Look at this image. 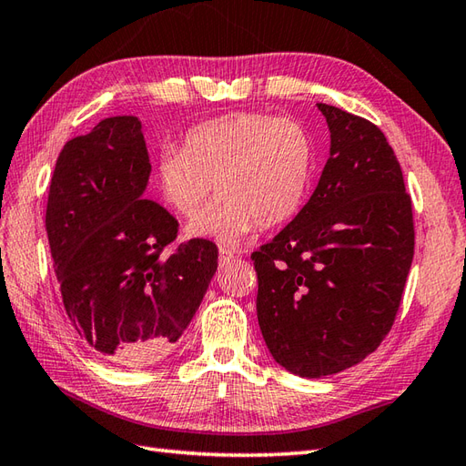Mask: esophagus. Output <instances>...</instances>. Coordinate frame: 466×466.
Returning <instances> with one entry per match:
<instances>
[{
  "label": "esophagus",
  "mask_w": 466,
  "mask_h": 466,
  "mask_svg": "<svg viewBox=\"0 0 466 466\" xmlns=\"http://www.w3.org/2000/svg\"><path fill=\"white\" fill-rule=\"evenodd\" d=\"M235 259V253L233 251H229V249H219V263L221 265H227V263H231Z\"/></svg>",
  "instance_id": "1"
}]
</instances>
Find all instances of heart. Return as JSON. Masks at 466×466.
<instances>
[{
    "label": "heart",
    "instance_id": "b5f03b06",
    "mask_svg": "<svg viewBox=\"0 0 466 466\" xmlns=\"http://www.w3.org/2000/svg\"><path fill=\"white\" fill-rule=\"evenodd\" d=\"M315 161L305 126L268 113H233L187 131L183 149L163 147L155 183L171 211L191 219L213 191L219 201L187 227L191 239L235 245L255 225H281L299 211Z\"/></svg>",
    "mask_w": 466,
    "mask_h": 466
}]
</instances>
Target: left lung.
Segmentation results:
<instances>
[{
	"label": "left lung",
	"mask_w": 466,
	"mask_h": 466,
	"mask_svg": "<svg viewBox=\"0 0 466 466\" xmlns=\"http://www.w3.org/2000/svg\"><path fill=\"white\" fill-rule=\"evenodd\" d=\"M325 169L295 219L251 255L257 319L289 373L319 379L360 363L387 337L415 253L400 165L373 123L317 103Z\"/></svg>",
	"instance_id": "8db88e82"
}]
</instances>
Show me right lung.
<instances>
[{
  "instance_id": "right-lung-1",
  "label": "right lung",
  "mask_w": 466,
  "mask_h": 466,
  "mask_svg": "<svg viewBox=\"0 0 466 466\" xmlns=\"http://www.w3.org/2000/svg\"><path fill=\"white\" fill-rule=\"evenodd\" d=\"M149 175L141 121L107 117L61 149L46 211L71 325L97 355L126 367L169 353L217 271L211 241L167 251L177 219L143 198Z\"/></svg>"
}]
</instances>
